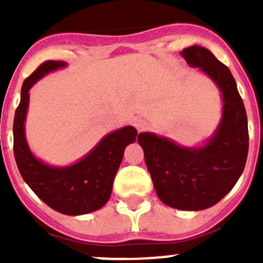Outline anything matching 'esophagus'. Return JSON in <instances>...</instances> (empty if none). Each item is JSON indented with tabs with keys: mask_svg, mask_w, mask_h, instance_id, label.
Masks as SVG:
<instances>
[{
	"mask_svg": "<svg viewBox=\"0 0 263 263\" xmlns=\"http://www.w3.org/2000/svg\"><path fill=\"white\" fill-rule=\"evenodd\" d=\"M133 125L136 126V129L138 130V132H141V130L146 129V126H147V121L143 120V118H136V120L133 121Z\"/></svg>",
	"mask_w": 263,
	"mask_h": 263,
	"instance_id": "1",
	"label": "esophagus"
}]
</instances>
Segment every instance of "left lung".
Instances as JSON below:
<instances>
[{
    "label": "left lung",
    "instance_id": "8db88e82",
    "mask_svg": "<svg viewBox=\"0 0 263 263\" xmlns=\"http://www.w3.org/2000/svg\"><path fill=\"white\" fill-rule=\"evenodd\" d=\"M182 55L221 90V121L201 147L179 146L154 133H139L138 143L160 201L176 210L201 211L221 200L245 168L249 150L248 117L227 66L201 46L184 48Z\"/></svg>",
    "mask_w": 263,
    "mask_h": 263
}]
</instances>
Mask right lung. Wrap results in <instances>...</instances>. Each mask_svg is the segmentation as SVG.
Segmentation results:
<instances>
[{
  "label": "right lung",
  "mask_w": 263,
  "mask_h": 263,
  "mask_svg": "<svg viewBox=\"0 0 263 263\" xmlns=\"http://www.w3.org/2000/svg\"><path fill=\"white\" fill-rule=\"evenodd\" d=\"M66 64L59 60H47L23 81L21 103L13 124L14 157L23 180L42 201L63 215L78 216L100 210L109 200L125 147L136 141L137 130L125 126L108 134L92 152L71 166L53 167L36 159L30 152L25 136L29 90L46 73Z\"/></svg>",
  "instance_id": "right-lung-1"
}]
</instances>
